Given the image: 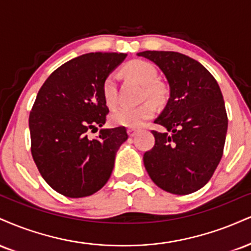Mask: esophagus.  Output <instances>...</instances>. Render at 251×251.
I'll use <instances>...</instances> for the list:
<instances>
[{
    "label": "esophagus",
    "mask_w": 251,
    "mask_h": 251,
    "mask_svg": "<svg viewBox=\"0 0 251 251\" xmlns=\"http://www.w3.org/2000/svg\"><path fill=\"white\" fill-rule=\"evenodd\" d=\"M127 133L129 137H134L135 134H137V129L134 128H127Z\"/></svg>",
    "instance_id": "1"
}]
</instances>
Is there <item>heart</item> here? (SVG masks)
<instances>
[{
	"label": "heart",
	"mask_w": 251,
	"mask_h": 251,
	"mask_svg": "<svg viewBox=\"0 0 251 251\" xmlns=\"http://www.w3.org/2000/svg\"><path fill=\"white\" fill-rule=\"evenodd\" d=\"M125 72L145 85V91L150 98L154 100H160L164 95V89L158 83H155L158 72L151 63L146 60H132L125 66ZM102 97L107 106H114L117 101V85L116 76L108 75L102 81L101 86ZM155 105L152 101H145L138 106H127L124 105L116 108L110 116V122L114 126H124L128 128H139L144 125L146 120L154 116Z\"/></svg>",
	"instance_id": "obj_1"
}]
</instances>
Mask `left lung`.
Here are the masks:
<instances>
[{
    "mask_svg": "<svg viewBox=\"0 0 251 251\" xmlns=\"http://www.w3.org/2000/svg\"><path fill=\"white\" fill-rule=\"evenodd\" d=\"M167 79L170 98L152 131L153 149L144 165L156 186L172 194H191L213 176L223 154L228 118L219 84L198 60L174 51H143Z\"/></svg>",
    "mask_w": 251,
    "mask_h": 251,
    "instance_id": "1",
    "label": "left lung"
}]
</instances>
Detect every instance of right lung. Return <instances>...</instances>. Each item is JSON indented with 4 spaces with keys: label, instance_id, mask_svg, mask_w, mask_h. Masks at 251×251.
Returning <instances> with one entry per match:
<instances>
[{
    "label": "right lung",
    "instance_id": "right-lung-1",
    "mask_svg": "<svg viewBox=\"0 0 251 251\" xmlns=\"http://www.w3.org/2000/svg\"><path fill=\"white\" fill-rule=\"evenodd\" d=\"M125 53L90 52L59 66L44 81L29 117L31 154L45 182L68 198L98 192L110 179L125 127L89 132L106 122L102 81Z\"/></svg>",
    "mask_w": 251,
    "mask_h": 251
}]
</instances>
